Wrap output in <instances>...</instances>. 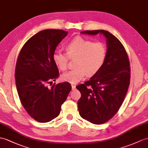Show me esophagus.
Returning a JSON list of instances; mask_svg holds the SVG:
<instances>
[{
	"label": "esophagus",
	"mask_w": 148,
	"mask_h": 148,
	"mask_svg": "<svg viewBox=\"0 0 148 148\" xmlns=\"http://www.w3.org/2000/svg\"><path fill=\"white\" fill-rule=\"evenodd\" d=\"M71 88H72V90H75V88H76V85L75 84L71 85Z\"/></svg>",
	"instance_id": "34e87169"
}]
</instances>
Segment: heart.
I'll return each mask as SVG.
<instances>
[{
  "label": "heart",
  "instance_id": "heart-1",
  "mask_svg": "<svg viewBox=\"0 0 148 148\" xmlns=\"http://www.w3.org/2000/svg\"><path fill=\"white\" fill-rule=\"evenodd\" d=\"M66 53L57 51L53 58L57 67L65 71L69 58L74 60L75 68L62 75L63 80L76 84L84 80L86 75L92 76L98 72L104 63L106 56V48L101 42H93L78 36L66 46Z\"/></svg>",
  "mask_w": 148,
  "mask_h": 148
}]
</instances>
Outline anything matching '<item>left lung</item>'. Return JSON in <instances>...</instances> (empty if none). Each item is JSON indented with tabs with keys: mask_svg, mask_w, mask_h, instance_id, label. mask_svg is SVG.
<instances>
[{
	"mask_svg": "<svg viewBox=\"0 0 148 148\" xmlns=\"http://www.w3.org/2000/svg\"><path fill=\"white\" fill-rule=\"evenodd\" d=\"M82 34H102L107 50L100 70L84 84L76 88L81 93L78 101L79 114L94 124H102L116 114L127 93L131 78L130 63L124 46L109 31H84Z\"/></svg>",
	"mask_w": 148,
	"mask_h": 148,
	"instance_id": "obj_1",
	"label": "left lung"
}]
</instances>
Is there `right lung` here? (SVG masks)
<instances>
[{"label":"right lung","mask_w":148,"mask_h":148,"mask_svg":"<svg viewBox=\"0 0 148 148\" xmlns=\"http://www.w3.org/2000/svg\"><path fill=\"white\" fill-rule=\"evenodd\" d=\"M67 34L62 29L39 31L26 41L17 58L15 78L18 95L29 115L39 122H48L58 116L71 90L68 82L48 87L59 77L53 56Z\"/></svg>","instance_id":"1"}]
</instances>
